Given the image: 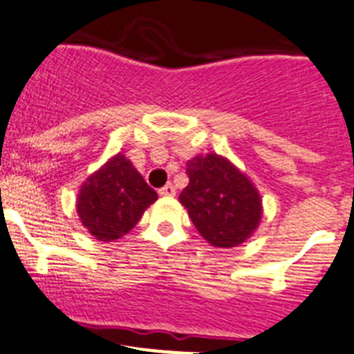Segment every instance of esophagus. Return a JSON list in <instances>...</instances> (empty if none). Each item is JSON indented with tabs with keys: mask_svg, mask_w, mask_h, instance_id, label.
<instances>
[{
	"mask_svg": "<svg viewBox=\"0 0 354 354\" xmlns=\"http://www.w3.org/2000/svg\"><path fill=\"white\" fill-rule=\"evenodd\" d=\"M158 194L164 197H173L174 194H176V187H174L173 183H167L165 187H162V189L158 190Z\"/></svg>",
	"mask_w": 354,
	"mask_h": 354,
	"instance_id": "obj_1",
	"label": "esophagus"
}]
</instances>
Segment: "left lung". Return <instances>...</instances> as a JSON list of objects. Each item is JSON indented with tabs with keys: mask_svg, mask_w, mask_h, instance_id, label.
Here are the masks:
<instances>
[{
	"mask_svg": "<svg viewBox=\"0 0 354 354\" xmlns=\"http://www.w3.org/2000/svg\"><path fill=\"white\" fill-rule=\"evenodd\" d=\"M189 185L180 203L199 234L213 247H238L252 236L263 215L254 183L216 153L197 155L187 162Z\"/></svg>",
	"mask_w": 354,
	"mask_h": 354,
	"instance_id": "1",
	"label": "left lung"
}]
</instances>
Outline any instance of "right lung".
<instances>
[{
    "mask_svg": "<svg viewBox=\"0 0 354 354\" xmlns=\"http://www.w3.org/2000/svg\"><path fill=\"white\" fill-rule=\"evenodd\" d=\"M155 201L157 192L125 155L118 153L82 183L77 215L97 240L113 241L125 236Z\"/></svg>",
    "mask_w": 354,
    "mask_h": 354,
    "instance_id": "add662e5",
    "label": "right lung"
}]
</instances>
